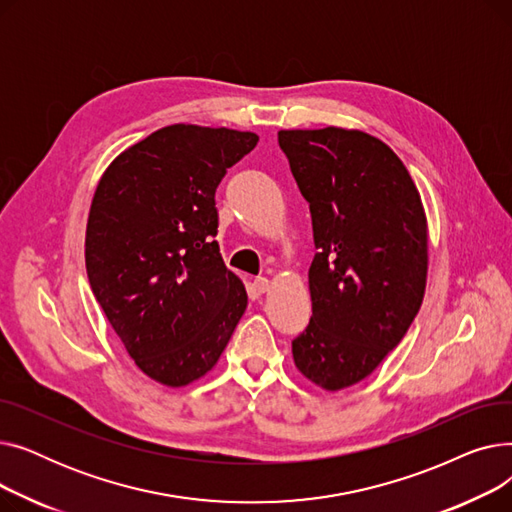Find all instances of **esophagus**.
Returning a JSON list of instances; mask_svg holds the SVG:
<instances>
[{"label":"esophagus","mask_w":512,"mask_h":512,"mask_svg":"<svg viewBox=\"0 0 512 512\" xmlns=\"http://www.w3.org/2000/svg\"><path fill=\"white\" fill-rule=\"evenodd\" d=\"M253 286H255V290L257 292H267V290H270V280H267V278H255V282H253Z\"/></svg>","instance_id":"esophagus-1"}]
</instances>
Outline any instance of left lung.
<instances>
[{"mask_svg":"<svg viewBox=\"0 0 512 512\" xmlns=\"http://www.w3.org/2000/svg\"><path fill=\"white\" fill-rule=\"evenodd\" d=\"M309 203L313 315L292 359L326 392L355 386L398 346L427 284V218L417 186L380 139L355 128L280 130Z\"/></svg>","mask_w":512,"mask_h":512,"instance_id":"obj_1","label":"left lung"}]
</instances>
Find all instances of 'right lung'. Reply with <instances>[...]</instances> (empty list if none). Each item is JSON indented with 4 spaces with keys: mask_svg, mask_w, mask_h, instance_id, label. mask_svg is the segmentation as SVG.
Returning <instances> with one entry per match:
<instances>
[{
    "mask_svg": "<svg viewBox=\"0 0 512 512\" xmlns=\"http://www.w3.org/2000/svg\"><path fill=\"white\" fill-rule=\"evenodd\" d=\"M255 132L172 124L124 149L101 174L89 209L91 290L137 367L182 388L218 365L247 309L226 270L215 188L255 149Z\"/></svg>",
    "mask_w": 512,
    "mask_h": 512,
    "instance_id": "obj_1",
    "label": "right lung"
}]
</instances>
